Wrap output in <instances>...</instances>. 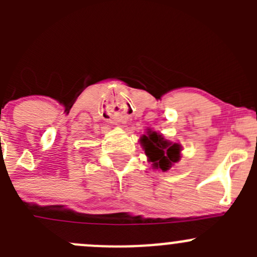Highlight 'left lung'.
Returning <instances> with one entry per match:
<instances>
[{
  "label": "left lung",
  "instance_id": "8db88e82",
  "mask_svg": "<svg viewBox=\"0 0 257 257\" xmlns=\"http://www.w3.org/2000/svg\"><path fill=\"white\" fill-rule=\"evenodd\" d=\"M141 143L148 159L153 163L155 169L167 172L174 163H178L180 159V145L165 141L163 136L158 134L157 132H148V136H143L141 138Z\"/></svg>",
  "mask_w": 257,
  "mask_h": 257
}]
</instances>
